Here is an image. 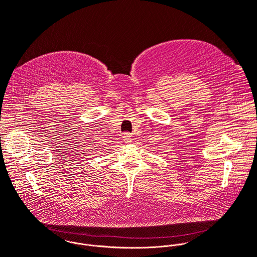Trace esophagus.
<instances>
[{
  "label": "esophagus",
  "instance_id": "obj_1",
  "mask_svg": "<svg viewBox=\"0 0 257 257\" xmlns=\"http://www.w3.org/2000/svg\"><path fill=\"white\" fill-rule=\"evenodd\" d=\"M123 138H124V141L126 143H130L131 142V134L129 132H125L124 135H123Z\"/></svg>",
  "mask_w": 257,
  "mask_h": 257
}]
</instances>
